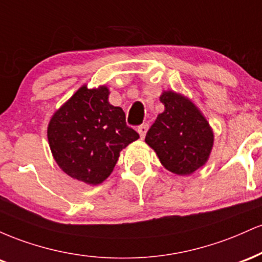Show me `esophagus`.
Wrapping results in <instances>:
<instances>
[{
    "instance_id": "1",
    "label": "esophagus",
    "mask_w": 262,
    "mask_h": 262,
    "mask_svg": "<svg viewBox=\"0 0 262 262\" xmlns=\"http://www.w3.org/2000/svg\"><path fill=\"white\" fill-rule=\"evenodd\" d=\"M148 129H149V124H148V123H144V124H141V125H139V127H138V133L140 134L141 138H144V137H145L146 132H148Z\"/></svg>"
}]
</instances>
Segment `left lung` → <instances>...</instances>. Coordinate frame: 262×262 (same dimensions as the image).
Listing matches in <instances>:
<instances>
[{
  "label": "left lung",
  "mask_w": 262,
  "mask_h": 262,
  "mask_svg": "<svg viewBox=\"0 0 262 262\" xmlns=\"http://www.w3.org/2000/svg\"><path fill=\"white\" fill-rule=\"evenodd\" d=\"M165 111L146 133V144L161 164L177 175H189L206 164L213 146V132L188 98L172 91L160 97Z\"/></svg>",
  "instance_id": "obj_1"
}]
</instances>
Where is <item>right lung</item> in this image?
I'll return each instance as SVG.
<instances>
[{"mask_svg": "<svg viewBox=\"0 0 262 262\" xmlns=\"http://www.w3.org/2000/svg\"><path fill=\"white\" fill-rule=\"evenodd\" d=\"M106 86H82L56 111L48 139L60 169L73 179L98 185L111 175L119 152L139 134L128 127L121 107L108 102Z\"/></svg>", "mask_w": 262, "mask_h": 262, "instance_id": "1", "label": "right lung"}]
</instances>
